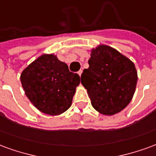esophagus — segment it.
<instances>
[{
	"label": "esophagus",
	"mask_w": 156,
	"mask_h": 156,
	"mask_svg": "<svg viewBox=\"0 0 156 156\" xmlns=\"http://www.w3.org/2000/svg\"><path fill=\"white\" fill-rule=\"evenodd\" d=\"M82 73H83V69H80V70H79V71L78 72V75H79V76H81V74H82Z\"/></svg>",
	"instance_id": "obj_1"
}]
</instances>
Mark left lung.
Here are the masks:
<instances>
[{
  "mask_svg": "<svg viewBox=\"0 0 156 156\" xmlns=\"http://www.w3.org/2000/svg\"><path fill=\"white\" fill-rule=\"evenodd\" d=\"M89 68L81 75L92 106L102 115H113L127 106L135 91L137 72L132 62L111 47L91 51Z\"/></svg>",
  "mask_w": 156,
  "mask_h": 156,
  "instance_id": "obj_1",
  "label": "left lung"
}]
</instances>
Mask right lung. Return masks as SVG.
I'll return each instance as SVG.
<instances>
[{
    "label": "right lung",
    "mask_w": 156,
    "mask_h": 156,
    "mask_svg": "<svg viewBox=\"0 0 156 156\" xmlns=\"http://www.w3.org/2000/svg\"><path fill=\"white\" fill-rule=\"evenodd\" d=\"M21 82L36 108L47 115H58L70 108L80 77L55 55L43 54L23 70Z\"/></svg>",
    "instance_id": "1"
}]
</instances>
